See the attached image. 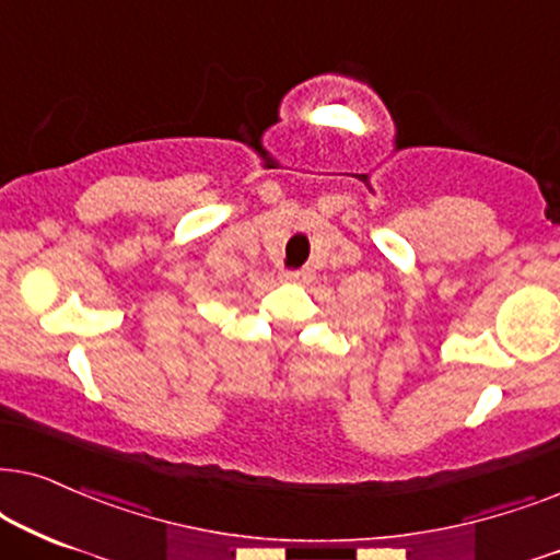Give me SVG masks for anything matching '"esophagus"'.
<instances>
[{"label":"esophagus","mask_w":560,"mask_h":560,"mask_svg":"<svg viewBox=\"0 0 560 560\" xmlns=\"http://www.w3.org/2000/svg\"><path fill=\"white\" fill-rule=\"evenodd\" d=\"M312 279V271H284L281 273V281L284 284H304V281Z\"/></svg>","instance_id":"34e87169"}]
</instances>
